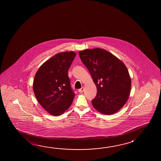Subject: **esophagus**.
<instances>
[{"label":"esophagus","mask_w":161,"mask_h":161,"mask_svg":"<svg viewBox=\"0 0 161 161\" xmlns=\"http://www.w3.org/2000/svg\"><path fill=\"white\" fill-rule=\"evenodd\" d=\"M84 87H82V88H81V89H79L78 92H80V93H82V92H84Z\"/></svg>","instance_id":"obj_1"}]
</instances>
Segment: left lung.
<instances>
[{"label": "left lung", "mask_w": 161, "mask_h": 161, "mask_svg": "<svg viewBox=\"0 0 161 161\" xmlns=\"http://www.w3.org/2000/svg\"><path fill=\"white\" fill-rule=\"evenodd\" d=\"M97 89L92 106L101 114H115L129 97L131 81L126 66L115 55L101 48L79 52Z\"/></svg>", "instance_id": "left-lung-1"}]
</instances>
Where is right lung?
Segmentation results:
<instances>
[{
    "mask_svg": "<svg viewBox=\"0 0 161 161\" xmlns=\"http://www.w3.org/2000/svg\"><path fill=\"white\" fill-rule=\"evenodd\" d=\"M76 55L73 51L58 53L42 64L35 75V96L52 116L62 114L74 100L68 71Z\"/></svg>",
    "mask_w": 161,
    "mask_h": 161,
    "instance_id": "obj_1",
    "label": "right lung"
}]
</instances>
